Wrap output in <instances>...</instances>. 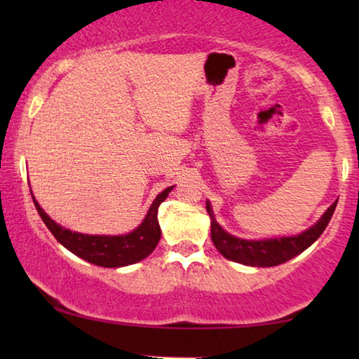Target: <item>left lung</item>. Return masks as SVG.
Listing matches in <instances>:
<instances>
[{
  "label": "left lung",
  "instance_id": "left-lung-1",
  "mask_svg": "<svg viewBox=\"0 0 359 359\" xmlns=\"http://www.w3.org/2000/svg\"><path fill=\"white\" fill-rule=\"evenodd\" d=\"M337 201L328 208L320 219L312 227L304 230L302 233L292 235V237H278V238H263V240H247L235 237V235L225 232L214 217L212 208L209 201H205V209L210 217V238L219 250V253L230 262L257 268L278 266L289 259L297 257L304 250H307L316 240L323 233V230L330 222L333 212H335Z\"/></svg>",
  "mask_w": 359,
  "mask_h": 359
}]
</instances>
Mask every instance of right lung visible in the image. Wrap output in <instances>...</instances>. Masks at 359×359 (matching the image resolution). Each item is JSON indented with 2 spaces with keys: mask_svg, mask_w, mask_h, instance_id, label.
I'll use <instances>...</instances> for the list:
<instances>
[{
  "mask_svg": "<svg viewBox=\"0 0 359 359\" xmlns=\"http://www.w3.org/2000/svg\"><path fill=\"white\" fill-rule=\"evenodd\" d=\"M171 189H173V186L161 191L151 203L149 212L139 227L126 235H88L72 232V230L62 227L60 224L48 217L34 196L32 199L43 224L67 250H70L73 255L83 258L85 262L96 264V266L121 268L147 258L158 245L161 237L158 208L166 199V196L171 193Z\"/></svg>",
  "mask_w": 359,
  "mask_h": 359,
  "instance_id": "right-lung-1",
  "label": "right lung"
}]
</instances>
